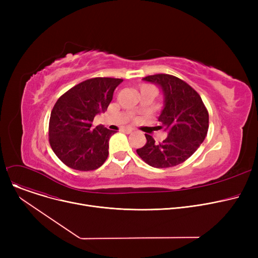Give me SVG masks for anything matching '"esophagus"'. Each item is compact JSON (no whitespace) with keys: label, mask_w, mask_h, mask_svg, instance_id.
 I'll return each instance as SVG.
<instances>
[{"label":"esophagus","mask_w":258,"mask_h":258,"mask_svg":"<svg viewBox=\"0 0 258 258\" xmlns=\"http://www.w3.org/2000/svg\"><path fill=\"white\" fill-rule=\"evenodd\" d=\"M133 131H134V128H133V127H130V126H127V127H122V128H121V132L126 133V134H131Z\"/></svg>","instance_id":"obj_1"}]
</instances>
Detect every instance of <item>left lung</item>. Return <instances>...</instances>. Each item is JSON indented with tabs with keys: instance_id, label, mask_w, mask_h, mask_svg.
<instances>
[{
	"instance_id": "1",
	"label": "left lung",
	"mask_w": 258,
	"mask_h": 258,
	"mask_svg": "<svg viewBox=\"0 0 258 258\" xmlns=\"http://www.w3.org/2000/svg\"><path fill=\"white\" fill-rule=\"evenodd\" d=\"M155 84L163 94V107L158 117L167 137L157 143L145 134L146 144L137 150L139 157L156 168H165L183 163L206 138L209 115L200 95L182 79L156 74L142 79Z\"/></svg>"
}]
</instances>
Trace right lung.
I'll use <instances>...</instances> for the list:
<instances>
[{"mask_svg":"<svg viewBox=\"0 0 258 258\" xmlns=\"http://www.w3.org/2000/svg\"><path fill=\"white\" fill-rule=\"evenodd\" d=\"M120 78L96 77L83 81L58 98L51 112L49 141L59 160L76 170H94L108 156V141L115 134L103 125L94 127L95 116L104 113Z\"/></svg>","mask_w":258,"mask_h":258,"instance_id":"1","label":"right lung"}]
</instances>
